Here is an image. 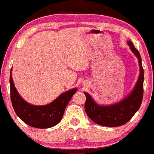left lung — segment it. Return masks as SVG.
I'll list each match as a JSON object with an SVG mask.
<instances>
[{"instance_id": "8db88e82", "label": "left lung", "mask_w": 154, "mask_h": 154, "mask_svg": "<svg viewBox=\"0 0 154 154\" xmlns=\"http://www.w3.org/2000/svg\"><path fill=\"white\" fill-rule=\"evenodd\" d=\"M127 44L137 58L140 68L138 79L132 91L121 101L110 105L98 104L88 93L84 92L86 97L85 104L86 113L94 122L98 125L107 127L124 125L132 118L141 104L144 93V69L142 67L141 57L131 41H128Z\"/></svg>"}]
</instances>
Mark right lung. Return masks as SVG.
Here are the masks:
<instances>
[{
	"instance_id": "add662e5",
	"label": "right lung",
	"mask_w": 154,
	"mask_h": 154,
	"mask_svg": "<svg viewBox=\"0 0 154 154\" xmlns=\"http://www.w3.org/2000/svg\"><path fill=\"white\" fill-rule=\"evenodd\" d=\"M10 70V97L14 111L25 123L32 127L48 128L56 125L63 118L66 107L77 88L61 94L54 101L46 105H33L23 99L15 88Z\"/></svg>"
}]
</instances>
